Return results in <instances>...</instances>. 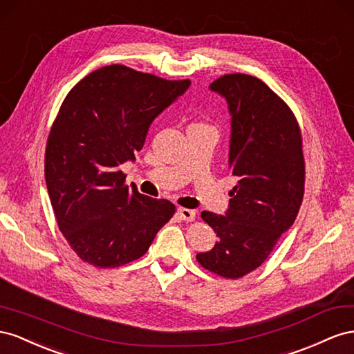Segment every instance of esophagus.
Segmentation results:
<instances>
[{"instance_id": "1", "label": "esophagus", "mask_w": 354, "mask_h": 354, "mask_svg": "<svg viewBox=\"0 0 354 354\" xmlns=\"http://www.w3.org/2000/svg\"><path fill=\"white\" fill-rule=\"evenodd\" d=\"M178 215L180 216V219H184V221H194L196 219V212L191 209H185V207H178Z\"/></svg>"}]
</instances>
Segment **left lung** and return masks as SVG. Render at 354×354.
Segmentation results:
<instances>
[{
	"label": "left lung",
	"instance_id": "1",
	"mask_svg": "<svg viewBox=\"0 0 354 354\" xmlns=\"http://www.w3.org/2000/svg\"><path fill=\"white\" fill-rule=\"evenodd\" d=\"M209 88L228 105V167L236 185L224 215L201 212L218 241L197 259L222 277L240 279L295 222L306 174L301 133L289 106L257 77L227 74Z\"/></svg>",
	"mask_w": 354,
	"mask_h": 354
}]
</instances>
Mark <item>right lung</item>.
<instances>
[{"label": "right lung", "mask_w": 354, "mask_h": 354, "mask_svg": "<svg viewBox=\"0 0 354 354\" xmlns=\"http://www.w3.org/2000/svg\"><path fill=\"white\" fill-rule=\"evenodd\" d=\"M189 80L169 82L123 65L102 66L65 97L46 148V185L59 230L83 261L114 268L142 257L175 214L167 200L124 187L153 121Z\"/></svg>", "instance_id": "1"}]
</instances>
